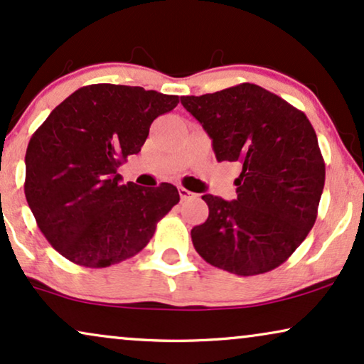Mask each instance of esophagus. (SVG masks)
<instances>
[{"instance_id":"1","label":"esophagus","mask_w":364,"mask_h":364,"mask_svg":"<svg viewBox=\"0 0 364 364\" xmlns=\"http://www.w3.org/2000/svg\"><path fill=\"white\" fill-rule=\"evenodd\" d=\"M196 195L195 193L188 191L186 188H179V198H181V201H188V200H193Z\"/></svg>"}]
</instances>
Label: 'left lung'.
I'll return each instance as SVG.
<instances>
[{"instance_id":"1","label":"left lung","mask_w":364,"mask_h":364,"mask_svg":"<svg viewBox=\"0 0 364 364\" xmlns=\"http://www.w3.org/2000/svg\"><path fill=\"white\" fill-rule=\"evenodd\" d=\"M181 105L213 139L218 161L241 164L236 200L205 195L210 215L191 230L208 263L238 276L283 264L316 221L324 159L306 114L258 85L241 83Z\"/></svg>"}]
</instances>
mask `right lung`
Wrapping results in <instances>:
<instances>
[{
	"label": "right lung",
	"instance_id": "obj_1",
	"mask_svg": "<svg viewBox=\"0 0 364 364\" xmlns=\"http://www.w3.org/2000/svg\"><path fill=\"white\" fill-rule=\"evenodd\" d=\"M178 103L139 86L88 85L33 133L24 195L45 238L71 263L106 268L138 255L179 201L169 183L123 185L118 173L141 151L153 121Z\"/></svg>",
	"mask_w": 364,
	"mask_h": 364
}]
</instances>
